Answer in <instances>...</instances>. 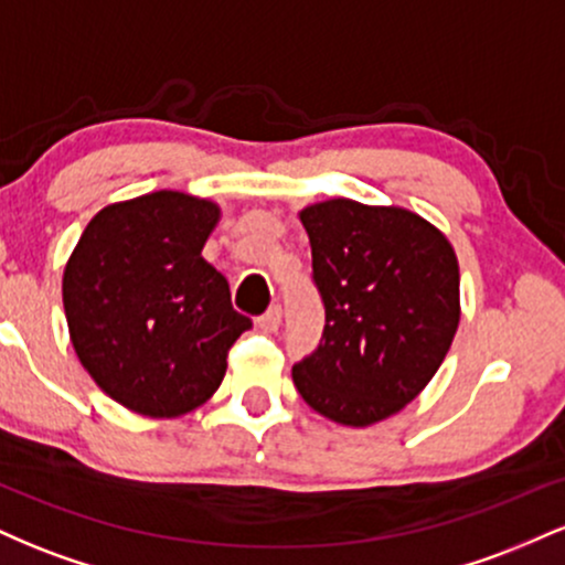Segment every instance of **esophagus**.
Instances as JSON below:
<instances>
[{
    "mask_svg": "<svg viewBox=\"0 0 565 565\" xmlns=\"http://www.w3.org/2000/svg\"><path fill=\"white\" fill-rule=\"evenodd\" d=\"M257 327H260L263 332H276V329L281 327V305L278 302L270 305L260 319H257Z\"/></svg>",
    "mask_w": 565,
    "mask_h": 565,
    "instance_id": "obj_1",
    "label": "esophagus"
}]
</instances>
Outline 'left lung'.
I'll return each mask as SVG.
<instances>
[{
  "mask_svg": "<svg viewBox=\"0 0 565 565\" xmlns=\"http://www.w3.org/2000/svg\"><path fill=\"white\" fill-rule=\"evenodd\" d=\"M300 220L327 323L291 380L305 404L334 423H380L417 398L449 353L457 257L444 233L398 206L332 199Z\"/></svg>",
  "mask_w": 565,
  "mask_h": 565,
  "instance_id": "left-lung-1",
  "label": "left lung"
}]
</instances>
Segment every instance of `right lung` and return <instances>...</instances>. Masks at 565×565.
<instances>
[{"mask_svg":"<svg viewBox=\"0 0 565 565\" xmlns=\"http://www.w3.org/2000/svg\"><path fill=\"white\" fill-rule=\"evenodd\" d=\"M220 210L157 191L100 210L63 274L71 342L89 377L146 417H180L217 391L252 329L201 257Z\"/></svg>","mask_w":565,"mask_h":565,"instance_id":"add662e5","label":"right lung"}]
</instances>
